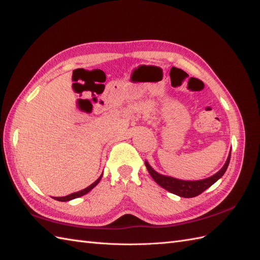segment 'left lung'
I'll return each mask as SVG.
<instances>
[{"label":"left lung","mask_w":260,"mask_h":260,"mask_svg":"<svg viewBox=\"0 0 260 260\" xmlns=\"http://www.w3.org/2000/svg\"><path fill=\"white\" fill-rule=\"evenodd\" d=\"M230 160L231 153L229 155V159H227L226 163L224 164V167L221 168L216 174H214L211 178H207L201 181H182L174 178H170V176L161 175L155 172V171L149 166L148 162H145V167H147L152 179H153L161 187L166 188L167 191L175 195H179L181 198H195V196L203 193L205 189L212 186L215 182L224 175L227 168H229Z\"/></svg>","instance_id":"left-lung-1"}]
</instances>
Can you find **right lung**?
<instances>
[{"label":"right lung","instance_id":"right-lung-1","mask_svg":"<svg viewBox=\"0 0 260 260\" xmlns=\"http://www.w3.org/2000/svg\"><path fill=\"white\" fill-rule=\"evenodd\" d=\"M101 176H103V175H101ZM101 176H100V178H99L96 182H93L90 186L86 187L85 189H82V191L76 192V193H73V194H69V195H67V196H62V198H54V199H55V200H57V201H60V202H67V201H71V200H74V199L80 198V196L85 195V194H87V193L89 192V191H91V189L98 184L99 181H100V179H101Z\"/></svg>","mask_w":260,"mask_h":260}]
</instances>
